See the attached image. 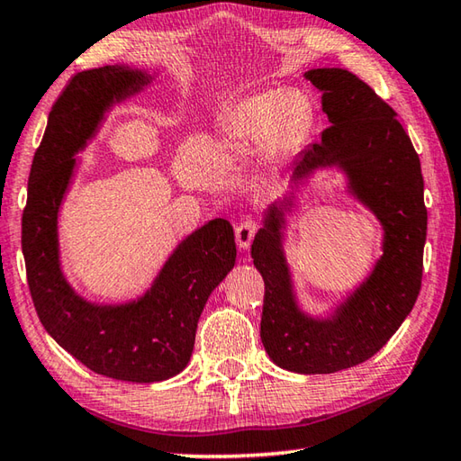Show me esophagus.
<instances>
[{
	"label": "esophagus",
	"instance_id": "obj_1",
	"mask_svg": "<svg viewBox=\"0 0 461 461\" xmlns=\"http://www.w3.org/2000/svg\"><path fill=\"white\" fill-rule=\"evenodd\" d=\"M257 230H258V224H257L255 221L247 219V221L239 222V224H237V230H234V234H237V244H239V249L247 250V249L250 247L252 239H255Z\"/></svg>",
	"mask_w": 461,
	"mask_h": 461
}]
</instances>
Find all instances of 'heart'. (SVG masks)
<instances>
[{"instance_id": "b5f03b06", "label": "heart", "mask_w": 461, "mask_h": 461, "mask_svg": "<svg viewBox=\"0 0 461 461\" xmlns=\"http://www.w3.org/2000/svg\"><path fill=\"white\" fill-rule=\"evenodd\" d=\"M310 121V105L298 91H267L237 103L219 125L229 147L262 143L270 157L288 153Z\"/></svg>"}]
</instances>
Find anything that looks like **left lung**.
I'll return each mask as SVG.
<instances>
[{"label": "left lung", "instance_id": "obj_1", "mask_svg": "<svg viewBox=\"0 0 461 461\" xmlns=\"http://www.w3.org/2000/svg\"><path fill=\"white\" fill-rule=\"evenodd\" d=\"M330 127L298 155L290 181L336 167L348 193L375 214L384 255L330 316L300 310L283 249L286 199L268 206L250 255L265 278L260 338L270 360L298 374H332L362 364L386 344L416 304L424 270L428 211L420 157L386 101L348 69H310Z\"/></svg>", "mask_w": 461, "mask_h": 461}]
</instances>
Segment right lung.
I'll return each instance as SVG.
<instances>
[{"label":"right lung","mask_w":461,"mask_h":461,"mask_svg":"<svg viewBox=\"0 0 461 461\" xmlns=\"http://www.w3.org/2000/svg\"><path fill=\"white\" fill-rule=\"evenodd\" d=\"M151 81L147 71L127 65L75 75L47 119L22 219L27 285L47 334L95 374L137 384L161 382L185 370L206 300L237 260L230 222L214 219L178 244L153 286L131 303H87L63 276L58 214L77 163L75 155L115 103Z\"/></svg>","instance_id":"add662e5"}]
</instances>
